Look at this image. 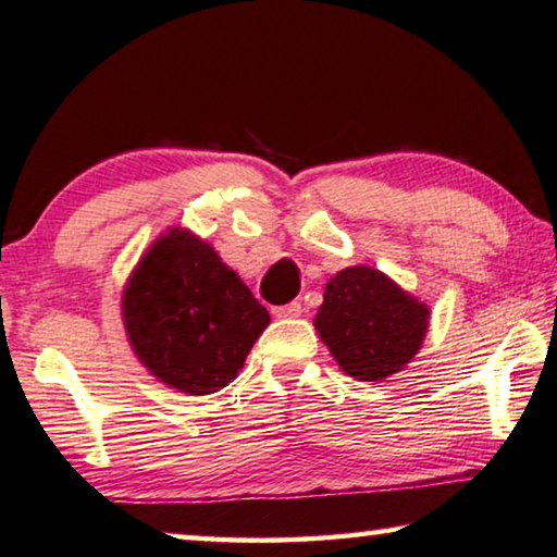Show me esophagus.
<instances>
[{"label": "esophagus", "instance_id": "esophagus-1", "mask_svg": "<svg viewBox=\"0 0 557 557\" xmlns=\"http://www.w3.org/2000/svg\"><path fill=\"white\" fill-rule=\"evenodd\" d=\"M272 314H275L277 320H293V317H299V314H302V305H299V302L277 305V307H272Z\"/></svg>", "mask_w": 557, "mask_h": 557}]
</instances>
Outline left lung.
<instances>
[{
    "instance_id": "obj_1",
    "label": "left lung",
    "mask_w": 557,
    "mask_h": 557,
    "mask_svg": "<svg viewBox=\"0 0 557 557\" xmlns=\"http://www.w3.org/2000/svg\"><path fill=\"white\" fill-rule=\"evenodd\" d=\"M314 330L342 372L379 382L409 364L429 330V307L367 264L347 268L324 287Z\"/></svg>"
}]
</instances>
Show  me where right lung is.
<instances>
[{
    "instance_id": "right-lung-1",
    "label": "right lung",
    "mask_w": 557,
    "mask_h": 557,
    "mask_svg": "<svg viewBox=\"0 0 557 557\" xmlns=\"http://www.w3.org/2000/svg\"><path fill=\"white\" fill-rule=\"evenodd\" d=\"M121 310L140 364L190 396L231 384L270 324L235 270L181 227L148 247L126 282Z\"/></svg>"
}]
</instances>
